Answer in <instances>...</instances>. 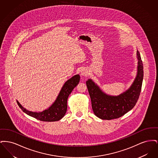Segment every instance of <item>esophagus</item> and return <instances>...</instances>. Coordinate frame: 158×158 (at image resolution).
Masks as SVG:
<instances>
[{
	"label": "esophagus",
	"instance_id": "1",
	"mask_svg": "<svg viewBox=\"0 0 158 158\" xmlns=\"http://www.w3.org/2000/svg\"><path fill=\"white\" fill-rule=\"evenodd\" d=\"M88 71L86 69H83L81 70V75L82 76H87L88 75Z\"/></svg>",
	"mask_w": 158,
	"mask_h": 158
}]
</instances>
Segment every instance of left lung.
<instances>
[{
  "mask_svg": "<svg viewBox=\"0 0 158 158\" xmlns=\"http://www.w3.org/2000/svg\"><path fill=\"white\" fill-rule=\"evenodd\" d=\"M136 54L138 61L135 79L130 87L119 95L106 94L91 79L86 81L92 110L98 118L108 120L118 118L135 106L141 92L143 79V63L138 50Z\"/></svg>",
  "mask_w": 158,
  "mask_h": 158,
  "instance_id": "1",
  "label": "left lung"
}]
</instances>
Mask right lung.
<instances>
[{
	"mask_svg": "<svg viewBox=\"0 0 158 158\" xmlns=\"http://www.w3.org/2000/svg\"><path fill=\"white\" fill-rule=\"evenodd\" d=\"M79 81L80 75L78 74L68 79L62 86L57 97L52 105L41 112H34L27 110L23 107L18 101H16V102L24 113L37 120L48 122L60 120L66 113L68 97Z\"/></svg>",
	"mask_w": 158,
	"mask_h": 158,
	"instance_id": "right-lung-1",
	"label": "right lung"
}]
</instances>
